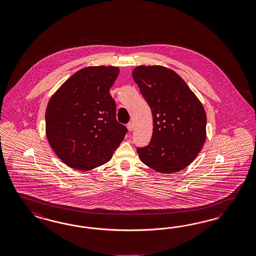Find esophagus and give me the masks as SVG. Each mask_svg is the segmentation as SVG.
<instances>
[{
    "mask_svg": "<svg viewBox=\"0 0 256 256\" xmlns=\"http://www.w3.org/2000/svg\"><path fill=\"white\" fill-rule=\"evenodd\" d=\"M127 129H128V131L129 132L132 131V129H134V124H132V122H129V124H127Z\"/></svg>",
    "mask_w": 256,
    "mask_h": 256,
    "instance_id": "1",
    "label": "esophagus"
}]
</instances>
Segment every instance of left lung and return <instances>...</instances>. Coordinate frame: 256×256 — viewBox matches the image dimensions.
<instances>
[{"instance_id": "obj_1", "label": "left lung", "mask_w": 256, "mask_h": 256, "mask_svg": "<svg viewBox=\"0 0 256 256\" xmlns=\"http://www.w3.org/2000/svg\"><path fill=\"white\" fill-rule=\"evenodd\" d=\"M132 78L152 110L150 144L138 148L140 160L160 173L188 166L206 141V115L186 82L164 66H136Z\"/></svg>"}]
</instances>
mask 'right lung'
Segmentation results:
<instances>
[{
    "label": "right lung",
    "mask_w": 256,
    "mask_h": 256,
    "mask_svg": "<svg viewBox=\"0 0 256 256\" xmlns=\"http://www.w3.org/2000/svg\"><path fill=\"white\" fill-rule=\"evenodd\" d=\"M120 69L88 66L74 74L52 95L46 110V134L68 166L88 171L108 162L127 128L116 118L110 90Z\"/></svg>",
    "instance_id": "1"
}]
</instances>
